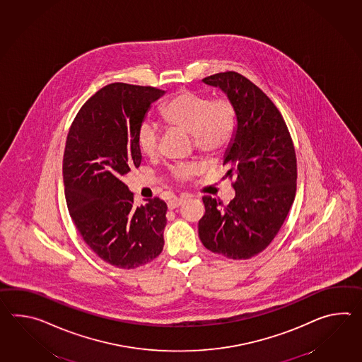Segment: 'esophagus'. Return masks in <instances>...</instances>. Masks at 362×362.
Listing matches in <instances>:
<instances>
[{"label": "esophagus", "mask_w": 362, "mask_h": 362, "mask_svg": "<svg viewBox=\"0 0 362 362\" xmlns=\"http://www.w3.org/2000/svg\"><path fill=\"white\" fill-rule=\"evenodd\" d=\"M182 202H183V199H177V197H175V199H173V200H170L169 202H168V208H169L170 210L177 209V208H179V206L182 205Z\"/></svg>", "instance_id": "34e87169"}]
</instances>
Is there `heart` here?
<instances>
[{"label":"heart","mask_w":362,"mask_h":362,"mask_svg":"<svg viewBox=\"0 0 362 362\" xmlns=\"http://www.w3.org/2000/svg\"><path fill=\"white\" fill-rule=\"evenodd\" d=\"M162 119L173 129L192 135L194 145L204 153H216L233 136L235 109L226 98L211 100L193 92H180L162 106ZM160 144V131L145 122L137 132V146L145 157H156ZM196 173L194 166H180L175 170L179 179Z\"/></svg>","instance_id":"obj_1"}]
</instances>
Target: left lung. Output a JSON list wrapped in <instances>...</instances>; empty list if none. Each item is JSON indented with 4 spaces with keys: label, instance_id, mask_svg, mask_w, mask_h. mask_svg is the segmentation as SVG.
Wrapping results in <instances>:
<instances>
[{
    "label": "left lung",
    "instance_id": "left-lung-1",
    "mask_svg": "<svg viewBox=\"0 0 362 362\" xmlns=\"http://www.w3.org/2000/svg\"><path fill=\"white\" fill-rule=\"evenodd\" d=\"M202 83L218 88L235 109V129L226 149L225 177H235V197H202L199 221L204 247L233 259L258 255L279 231L296 194V154L286 122L272 100L243 75H210Z\"/></svg>",
    "mask_w": 362,
    "mask_h": 362
}]
</instances>
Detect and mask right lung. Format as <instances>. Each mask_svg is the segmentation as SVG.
I'll list each match as a JSON object with an SVG mask.
<instances>
[{
  "instance_id": "obj_1",
  "label": "right lung",
  "mask_w": 362,
  "mask_h": 362,
  "mask_svg": "<svg viewBox=\"0 0 362 362\" xmlns=\"http://www.w3.org/2000/svg\"><path fill=\"white\" fill-rule=\"evenodd\" d=\"M165 90L124 83L100 89L81 106L64 154V196L74 225L105 262L135 269L160 256L168 205L158 197L134 206L122 182L141 163L137 132Z\"/></svg>"
}]
</instances>
